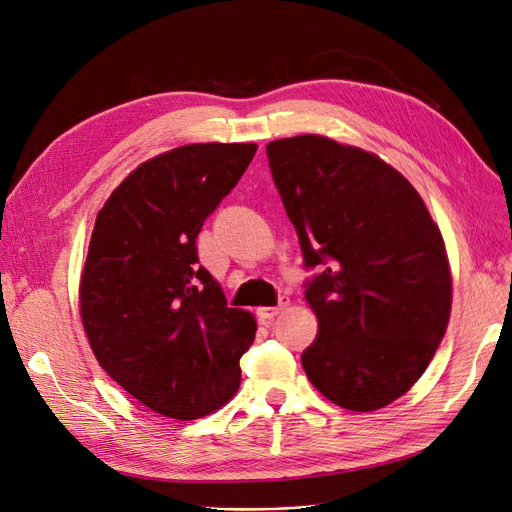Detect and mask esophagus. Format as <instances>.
Listing matches in <instances>:
<instances>
[{
	"label": "esophagus",
	"mask_w": 512,
	"mask_h": 512,
	"mask_svg": "<svg viewBox=\"0 0 512 512\" xmlns=\"http://www.w3.org/2000/svg\"><path fill=\"white\" fill-rule=\"evenodd\" d=\"M286 307H288V299L282 297V299H280V305H277V307H258L256 314H258V318H260L262 324H269L277 314H282Z\"/></svg>",
	"instance_id": "esophagus-1"
}]
</instances>
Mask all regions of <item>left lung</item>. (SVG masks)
Returning <instances> with one entry per match:
<instances>
[{
    "mask_svg": "<svg viewBox=\"0 0 512 512\" xmlns=\"http://www.w3.org/2000/svg\"><path fill=\"white\" fill-rule=\"evenodd\" d=\"M267 156L305 265L320 267L305 290L318 318L305 374L346 410L389 406L425 374L451 318L442 232L376 153L301 134L271 141Z\"/></svg>",
    "mask_w": 512,
    "mask_h": 512,
    "instance_id": "8db88e82",
    "label": "left lung"
}]
</instances>
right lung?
<instances>
[{
    "instance_id": "obj_1",
    "label": "right lung",
    "mask_w": 512,
    "mask_h": 512,
    "mask_svg": "<svg viewBox=\"0 0 512 512\" xmlns=\"http://www.w3.org/2000/svg\"><path fill=\"white\" fill-rule=\"evenodd\" d=\"M256 143H192L123 179L100 209L79 284L98 363L149 410L194 421L241 384L256 320L228 307L196 237L250 166Z\"/></svg>"
}]
</instances>
